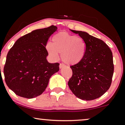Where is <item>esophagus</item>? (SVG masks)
Wrapping results in <instances>:
<instances>
[{
    "instance_id": "34e87169",
    "label": "esophagus",
    "mask_w": 125,
    "mask_h": 125,
    "mask_svg": "<svg viewBox=\"0 0 125 125\" xmlns=\"http://www.w3.org/2000/svg\"><path fill=\"white\" fill-rule=\"evenodd\" d=\"M64 66H65V65H64V64H63V63H60V64H59V67L61 68H61L64 67Z\"/></svg>"
}]
</instances>
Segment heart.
I'll return each mask as SVG.
<instances>
[{
	"label": "heart",
	"mask_w": 125,
	"mask_h": 125,
	"mask_svg": "<svg viewBox=\"0 0 125 125\" xmlns=\"http://www.w3.org/2000/svg\"><path fill=\"white\" fill-rule=\"evenodd\" d=\"M86 43L83 38L62 31L52 38V43L46 44L47 51L51 56L57 59L61 53L62 61L69 65L80 63L86 52Z\"/></svg>",
	"instance_id": "b5f03b06"
}]
</instances>
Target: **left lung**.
Here are the masks:
<instances>
[{
  "label": "left lung",
  "mask_w": 125,
  "mask_h": 125,
  "mask_svg": "<svg viewBox=\"0 0 125 125\" xmlns=\"http://www.w3.org/2000/svg\"><path fill=\"white\" fill-rule=\"evenodd\" d=\"M71 31L83 38L86 47L83 61L70 66L73 74L68 85L79 99L84 100L97 99L111 86L114 70L113 53L100 39L85 31Z\"/></svg>",
  "instance_id": "8db88e82"
}]
</instances>
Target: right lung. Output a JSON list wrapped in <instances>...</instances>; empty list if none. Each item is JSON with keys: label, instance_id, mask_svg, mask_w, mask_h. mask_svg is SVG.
I'll return each instance as SVG.
<instances>
[{"label": "right lung", "instance_id": "1", "mask_svg": "<svg viewBox=\"0 0 125 125\" xmlns=\"http://www.w3.org/2000/svg\"><path fill=\"white\" fill-rule=\"evenodd\" d=\"M51 25L37 29L18 39L7 53L3 73L8 87L21 97L40 96L50 77L59 70V63H50L45 48L50 36L57 30Z\"/></svg>", "mask_w": 125, "mask_h": 125}]
</instances>
